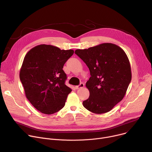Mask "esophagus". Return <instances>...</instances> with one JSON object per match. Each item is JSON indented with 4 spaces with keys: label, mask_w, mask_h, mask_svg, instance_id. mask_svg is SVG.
Wrapping results in <instances>:
<instances>
[{
    "label": "esophagus",
    "mask_w": 152,
    "mask_h": 152,
    "mask_svg": "<svg viewBox=\"0 0 152 152\" xmlns=\"http://www.w3.org/2000/svg\"><path fill=\"white\" fill-rule=\"evenodd\" d=\"M84 87V84L83 83H81L80 85L78 86H76L75 87L76 89H79V88H83Z\"/></svg>",
    "instance_id": "1"
}]
</instances>
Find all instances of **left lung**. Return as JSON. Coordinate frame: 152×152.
Segmentation results:
<instances>
[{"instance_id": "obj_1", "label": "left lung", "mask_w": 152, "mask_h": 152, "mask_svg": "<svg viewBox=\"0 0 152 152\" xmlns=\"http://www.w3.org/2000/svg\"><path fill=\"white\" fill-rule=\"evenodd\" d=\"M75 53L89 69L91 77L86 84L88 98L83 102L87 110L105 113L124 98L131 81L129 58L124 50L112 43H103Z\"/></svg>"}]
</instances>
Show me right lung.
Instances as JSON below:
<instances>
[{
  "mask_svg": "<svg viewBox=\"0 0 152 152\" xmlns=\"http://www.w3.org/2000/svg\"><path fill=\"white\" fill-rule=\"evenodd\" d=\"M74 53L41 44L26 54L20 78L27 99L41 113L52 114L65 106L72 90L65 84L66 75L62 69Z\"/></svg>",
  "mask_w": 152,
  "mask_h": 152,
  "instance_id": "1",
  "label": "right lung"
}]
</instances>
